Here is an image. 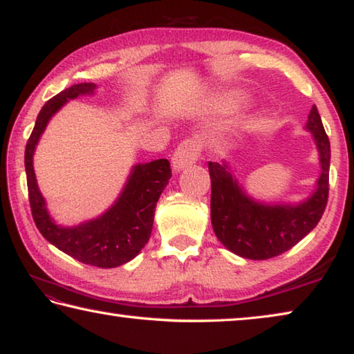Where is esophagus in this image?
<instances>
[{"label": "esophagus", "mask_w": 354, "mask_h": 354, "mask_svg": "<svg viewBox=\"0 0 354 354\" xmlns=\"http://www.w3.org/2000/svg\"><path fill=\"white\" fill-rule=\"evenodd\" d=\"M200 143L194 139H185L179 143L171 158V167L175 171L184 170L198 160L200 156Z\"/></svg>", "instance_id": "1"}]
</instances>
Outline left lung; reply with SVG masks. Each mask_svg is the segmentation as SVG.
I'll return each mask as SVG.
<instances>
[{"label":"left lung","mask_w":354,"mask_h":354,"mask_svg":"<svg viewBox=\"0 0 354 354\" xmlns=\"http://www.w3.org/2000/svg\"><path fill=\"white\" fill-rule=\"evenodd\" d=\"M306 129L313 133L322 173L315 190L299 205H266L247 195L226 162H209L211 220L215 236L232 253L263 261L283 254L309 234L325 212L329 192L331 148L317 107L309 112Z\"/></svg>","instance_id":"1"}]
</instances>
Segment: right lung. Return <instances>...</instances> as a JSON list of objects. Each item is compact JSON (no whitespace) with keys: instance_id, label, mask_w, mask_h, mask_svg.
I'll list each match as a JSON object with an SVG mask.
<instances>
[{"instance_id":"obj_1","label":"right lung","mask_w":354,"mask_h":354,"mask_svg":"<svg viewBox=\"0 0 354 354\" xmlns=\"http://www.w3.org/2000/svg\"><path fill=\"white\" fill-rule=\"evenodd\" d=\"M95 88L97 86L93 82L75 84L46 101L26 143L25 169L29 205L40 234L65 254L82 263L113 268L134 259L151 236L156 203L171 178L169 160L158 159L133 167L122 195L103 215L71 227L59 226L50 217L32 165L35 145L50 118L68 100L77 98L80 95H93Z\"/></svg>"}]
</instances>
